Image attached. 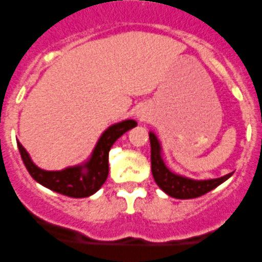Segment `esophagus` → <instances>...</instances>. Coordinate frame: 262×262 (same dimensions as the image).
Listing matches in <instances>:
<instances>
[{
	"mask_svg": "<svg viewBox=\"0 0 262 262\" xmlns=\"http://www.w3.org/2000/svg\"><path fill=\"white\" fill-rule=\"evenodd\" d=\"M138 118H139V120H144V118H146V116H144V114H138Z\"/></svg>",
	"mask_w": 262,
	"mask_h": 262,
	"instance_id": "34e87169",
	"label": "esophagus"
}]
</instances>
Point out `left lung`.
Listing matches in <instances>:
<instances>
[{"instance_id":"1","label":"left lung","mask_w":262,"mask_h":262,"mask_svg":"<svg viewBox=\"0 0 262 262\" xmlns=\"http://www.w3.org/2000/svg\"><path fill=\"white\" fill-rule=\"evenodd\" d=\"M150 142V165H152V175L156 184L170 196L176 199H194L207 194L210 190L231 178L233 172L219 179L212 180H191V179L182 178V176L172 173L163 163L161 157V146L158 139L153 133H149Z\"/></svg>"}]
</instances>
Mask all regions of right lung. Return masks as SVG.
<instances>
[{
    "mask_svg": "<svg viewBox=\"0 0 262 262\" xmlns=\"http://www.w3.org/2000/svg\"><path fill=\"white\" fill-rule=\"evenodd\" d=\"M134 120H125L110 126L102 134L89 162L63 171H44L36 167L25 148L17 141L21 158L31 178L43 186L71 198H86L95 194L106 181L109 175V150L118 138L134 128Z\"/></svg>",
    "mask_w": 262,
    "mask_h": 262,
    "instance_id": "1",
    "label": "right lung"
}]
</instances>
